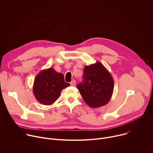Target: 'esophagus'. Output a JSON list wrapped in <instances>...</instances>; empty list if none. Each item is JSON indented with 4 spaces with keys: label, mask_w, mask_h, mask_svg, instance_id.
<instances>
[{
    "label": "esophagus",
    "mask_w": 153,
    "mask_h": 153,
    "mask_svg": "<svg viewBox=\"0 0 153 153\" xmlns=\"http://www.w3.org/2000/svg\"><path fill=\"white\" fill-rule=\"evenodd\" d=\"M70 84H71V85H72V86H74V85L76 84V80H72V81L70 82Z\"/></svg>",
    "instance_id": "1"
}]
</instances>
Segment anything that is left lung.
<instances>
[{"mask_svg": "<svg viewBox=\"0 0 153 153\" xmlns=\"http://www.w3.org/2000/svg\"><path fill=\"white\" fill-rule=\"evenodd\" d=\"M85 102L91 108L104 106L110 101L114 90L113 79L100 62L86 65L83 81L77 85Z\"/></svg>", "mask_w": 153, "mask_h": 153, "instance_id": "obj_1", "label": "left lung"}]
</instances>
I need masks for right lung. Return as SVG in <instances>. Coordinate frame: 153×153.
Returning <instances> with one entry per match:
<instances>
[{"instance_id":"right-lung-1","label":"right lung","mask_w":153,"mask_h":153,"mask_svg":"<svg viewBox=\"0 0 153 153\" xmlns=\"http://www.w3.org/2000/svg\"><path fill=\"white\" fill-rule=\"evenodd\" d=\"M70 84L65 82L62 73L53 68L43 70L36 77L33 85V94L36 100L45 105H52L60 96L63 89Z\"/></svg>"}]
</instances>
